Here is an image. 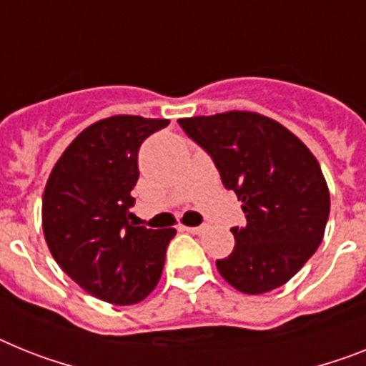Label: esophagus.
I'll use <instances>...</instances> for the list:
<instances>
[{
    "label": "esophagus",
    "mask_w": 366,
    "mask_h": 366,
    "mask_svg": "<svg viewBox=\"0 0 366 366\" xmlns=\"http://www.w3.org/2000/svg\"><path fill=\"white\" fill-rule=\"evenodd\" d=\"M184 230H188L192 234H202L207 230V225H199V227H182Z\"/></svg>",
    "instance_id": "1"
}]
</instances>
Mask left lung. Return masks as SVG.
I'll use <instances>...</instances> for the list:
<instances>
[{
  "mask_svg": "<svg viewBox=\"0 0 366 366\" xmlns=\"http://www.w3.org/2000/svg\"><path fill=\"white\" fill-rule=\"evenodd\" d=\"M242 201L247 225L217 272L244 294H264L303 268L324 238L330 189L312 152L277 121L251 112L180 119Z\"/></svg>",
  "mask_w": 366,
  "mask_h": 366,
  "instance_id": "8db88e82",
  "label": "left lung"
}]
</instances>
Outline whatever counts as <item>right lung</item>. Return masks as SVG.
<instances>
[{
  "instance_id": "obj_1",
  "label": "right lung",
  "mask_w": 366,
  "mask_h": 366,
  "mask_svg": "<svg viewBox=\"0 0 366 366\" xmlns=\"http://www.w3.org/2000/svg\"><path fill=\"white\" fill-rule=\"evenodd\" d=\"M167 119L115 115L85 128L51 169L42 229L51 257L85 292L113 305L145 300L174 229L130 225L141 143Z\"/></svg>"
}]
</instances>
